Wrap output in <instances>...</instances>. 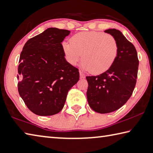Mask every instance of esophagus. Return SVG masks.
I'll list each match as a JSON object with an SVG mask.
<instances>
[{"instance_id": "34e87169", "label": "esophagus", "mask_w": 153, "mask_h": 153, "mask_svg": "<svg viewBox=\"0 0 153 153\" xmlns=\"http://www.w3.org/2000/svg\"><path fill=\"white\" fill-rule=\"evenodd\" d=\"M79 73H80V79H85V75L84 74H83L81 71H79Z\"/></svg>"}]
</instances>
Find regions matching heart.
<instances>
[{"mask_svg": "<svg viewBox=\"0 0 153 153\" xmlns=\"http://www.w3.org/2000/svg\"><path fill=\"white\" fill-rule=\"evenodd\" d=\"M62 48L69 64L76 65L83 57V70L96 74L107 71L114 64L119 53L116 39L111 34L97 31L74 34L71 42H62Z\"/></svg>", "mask_w": 153, "mask_h": 153, "instance_id": "heart-1", "label": "heart"}]
</instances>
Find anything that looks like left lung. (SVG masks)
Wrapping results in <instances>:
<instances>
[{
  "instance_id": "8db88e82",
  "label": "left lung",
  "mask_w": 153,
  "mask_h": 153,
  "mask_svg": "<svg viewBox=\"0 0 153 153\" xmlns=\"http://www.w3.org/2000/svg\"><path fill=\"white\" fill-rule=\"evenodd\" d=\"M116 39L119 53L107 71L97 76H86V97L93 110L101 114L118 110L130 99L137 82L139 68L137 52L134 45L115 28L105 30Z\"/></svg>"
}]
</instances>
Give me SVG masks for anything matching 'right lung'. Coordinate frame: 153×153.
Instances as JSON below:
<instances>
[{
  "mask_svg": "<svg viewBox=\"0 0 153 153\" xmlns=\"http://www.w3.org/2000/svg\"><path fill=\"white\" fill-rule=\"evenodd\" d=\"M71 31L48 28L25 43L20 55L18 91L28 108L39 116L62 110L79 69L66 60L61 42Z\"/></svg>",
  "mask_w": 153,
  "mask_h": 153,
  "instance_id": "add662e5",
  "label": "right lung"
}]
</instances>
